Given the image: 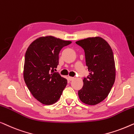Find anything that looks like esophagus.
Masks as SVG:
<instances>
[{
    "label": "esophagus",
    "mask_w": 134,
    "mask_h": 134,
    "mask_svg": "<svg viewBox=\"0 0 134 134\" xmlns=\"http://www.w3.org/2000/svg\"><path fill=\"white\" fill-rule=\"evenodd\" d=\"M69 80L70 81H72L73 80H74V77H71V76H69Z\"/></svg>",
    "instance_id": "34e87169"
}]
</instances>
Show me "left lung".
Masks as SVG:
<instances>
[{
	"mask_svg": "<svg viewBox=\"0 0 134 134\" xmlns=\"http://www.w3.org/2000/svg\"><path fill=\"white\" fill-rule=\"evenodd\" d=\"M85 52L89 75L84 78L83 86L78 90L84 104L96 105L108 96L115 80L114 54L109 44L100 37H88L76 41Z\"/></svg>",
	"mask_w": 134,
	"mask_h": 134,
	"instance_id": "8db88e82",
	"label": "left lung"
}]
</instances>
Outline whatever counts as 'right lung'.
I'll return each instance as SVG.
<instances>
[{"label":"right lung","mask_w":134,"mask_h":134,"mask_svg":"<svg viewBox=\"0 0 134 134\" xmlns=\"http://www.w3.org/2000/svg\"><path fill=\"white\" fill-rule=\"evenodd\" d=\"M71 43L47 36L36 39L26 51L24 81L33 97L43 104L58 101L67 86L66 79L54 70L59 64L60 51Z\"/></svg>","instance_id":"1"}]
</instances>
